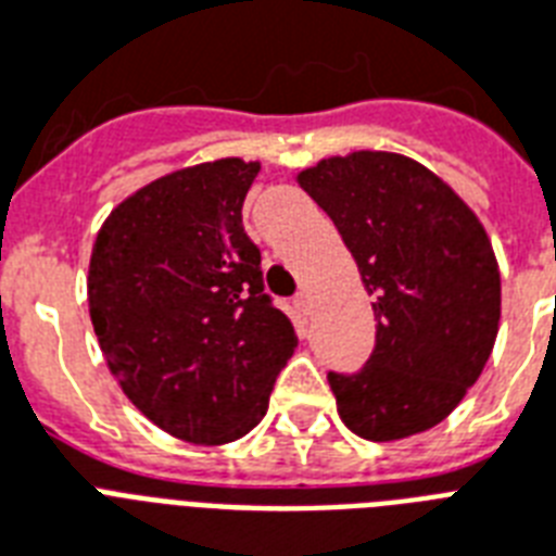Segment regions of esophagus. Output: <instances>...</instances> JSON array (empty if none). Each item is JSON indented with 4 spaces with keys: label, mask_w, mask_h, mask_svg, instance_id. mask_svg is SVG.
<instances>
[{
    "label": "esophagus",
    "mask_w": 556,
    "mask_h": 556,
    "mask_svg": "<svg viewBox=\"0 0 556 556\" xmlns=\"http://www.w3.org/2000/svg\"><path fill=\"white\" fill-rule=\"evenodd\" d=\"M294 308L303 314V317H308V314H312V294H308V291H300V294L294 296Z\"/></svg>",
    "instance_id": "1"
}]
</instances>
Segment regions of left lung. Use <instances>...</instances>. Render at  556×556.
Returning a JSON list of instances; mask_svg holds the SVG:
<instances>
[{
    "label": "left lung",
    "mask_w": 556,
    "mask_h": 556,
    "mask_svg": "<svg viewBox=\"0 0 556 556\" xmlns=\"http://www.w3.org/2000/svg\"><path fill=\"white\" fill-rule=\"evenodd\" d=\"M296 181L329 213L375 296L366 366L329 371L340 418L369 441L430 430L479 380L500 331V265L482 222L397 152L323 159Z\"/></svg>",
    "instance_id": "1"
}]
</instances>
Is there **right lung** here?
I'll use <instances>...</instances> for the list:
<instances>
[{
	"instance_id": "right-lung-1",
	"label": "right lung",
	"mask_w": 556,
	"mask_h": 556,
	"mask_svg": "<svg viewBox=\"0 0 556 556\" xmlns=\"http://www.w3.org/2000/svg\"><path fill=\"white\" fill-rule=\"evenodd\" d=\"M256 173L242 159L169 173L121 201L91 251L89 314L109 369L152 424L192 444L251 432L296 346L242 227Z\"/></svg>"
}]
</instances>
